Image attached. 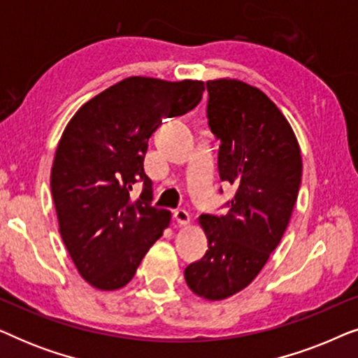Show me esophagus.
<instances>
[{"instance_id":"obj_1","label":"esophagus","mask_w":358,"mask_h":358,"mask_svg":"<svg viewBox=\"0 0 358 358\" xmlns=\"http://www.w3.org/2000/svg\"><path fill=\"white\" fill-rule=\"evenodd\" d=\"M173 220L179 224V227H185V224H189L190 217L185 210H176V212L173 213Z\"/></svg>"}]
</instances>
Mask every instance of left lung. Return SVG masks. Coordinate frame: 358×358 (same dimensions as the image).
<instances>
[{"label":"left lung","instance_id":"left-lung-1","mask_svg":"<svg viewBox=\"0 0 358 358\" xmlns=\"http://www.w3.org/2000/svg\"><path fill=\"white\" fill-rule=\"evenodd\" d=\"M208 127L218 173L236 190L229 212L202 215L208 249L185 267L195 295L224 300L262 271L290 223L301 182V153L285 115L259 90L231 78L207 81Z\"/></svg>","mask_w":358,"mask_h":358}]
</instances>
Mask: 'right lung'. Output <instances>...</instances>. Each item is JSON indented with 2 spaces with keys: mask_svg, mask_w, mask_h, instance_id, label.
<instances>
[{
  "mask_svg": "<svg viewBox=\"0 0 358 358\" xmlns=\"http://www.w3.org/2000/svg\"><path fill=\"white\" fill-rule=\"evenodd\" d=\"M203 91V81L130 76L83 104L63 130L52 197L68 254L94 288L125 287L169 227L171 212L151 205L148 140L164 119L192 110ZM138 180L144 192L131 199Z\"/></svg>",
  "mask_w": 358,
  "mask_h": 358,
  "instance_id": "obj_1",
  "label": "right lung"
}]
</instances>
